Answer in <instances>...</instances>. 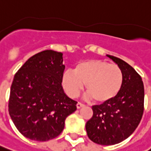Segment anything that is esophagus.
I'll list each match as a JSON object with an SVG mask.
<instances>
[{"label":"esophagus","mask_w":151,"mask_h":151,"mask_svg":"<svg viewBox=\"0 0 151 151\" xmlns=\"http://www.w3.org/2000/svg\"><path fill=\"white\" fill-rule=\"evenodd\" d=\"M76 106H77L78 109H80V108H82V107L84 106V104H82V103H80V102H78V103L76 104Z\"/></svg>","instance_id":"1"}]
</instances>
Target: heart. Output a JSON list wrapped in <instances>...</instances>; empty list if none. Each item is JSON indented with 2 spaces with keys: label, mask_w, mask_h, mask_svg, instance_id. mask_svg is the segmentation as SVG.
I'll return each instance as SVG.
<instances>
[{
  "label": "heart",
  "mask_w": 151,
  "mask_h": 151,
  "mask_svg": "<svg viewBox=\"0 0 151 151\" xmlns=\"http://www.w3.org/2000/svg\"><path fill=\"white\" fill-rule=\"evenodd\" d=\"M124 76L121 68L103 60H88L77 64L73 72L65 71L62 84L66 93L76 98L86 84L89 98L100 104L113 100L122 88Z\"/></svg>",
  "instance_id": "heart-1"
}]
</instances>
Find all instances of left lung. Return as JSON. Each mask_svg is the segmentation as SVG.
Listing matches in <instances>:
<instances>
[{"label": "left lung", "instance_id": "left-lung-1", "mask_svg": "<svg viewBox=\"0 0 151 151\" xmlns=\"http://www.w3.org/2000/svg\"><path fill=\"white\" fill-rule=\"evenodd\" d=\"M123 72L122 88L113 100L93 105L86 131L93 142L102 145L120 143L132 134L144 113L145 89L141 77L127 63L107 55Z\"/></svg>", "mask_w": 151, "mask_h": 151}]
</instances>
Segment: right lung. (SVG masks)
<instances>
[{
	"label": "right lung",
	"mask_w": 151,
	"mask_h": 151,
	"mask_svg": "<svg viewBox=\"0 0 151 151\" xmlns=\"http://www.w3.org/2000/svg\"><path fill=\"white\" fill-rule=\"evenodd\" d=\"M63 61L62 52L45 50L31 57L14 76L8 110L19 132L30 139L58 136L66 118L77 109L78 102L62 86Z\"/></svg>",
	"instance_id": "obj_1"
}]
</instances>
